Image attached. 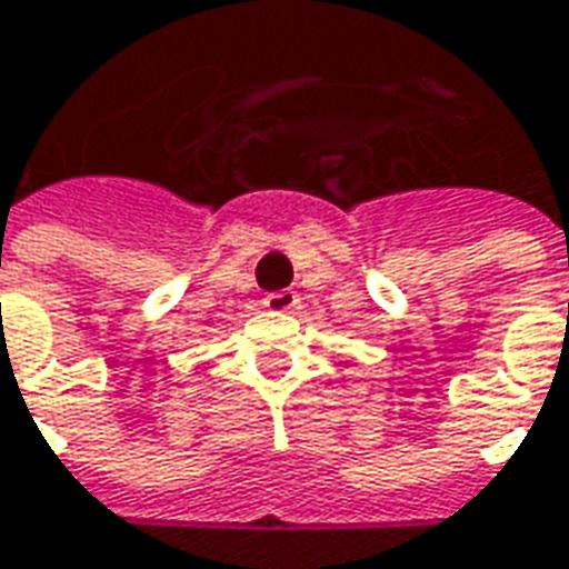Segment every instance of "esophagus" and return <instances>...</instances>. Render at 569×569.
Instances as JSON below:
<instances>
[{"mask_svg": "<svg viewBox=\"0 0 569 569\" xmlns=\"http://www.w3.org/2000/svg\"><path fill=\"white\" fill-rule=\"evenodd\" d=\"M264 308L273 313H286V311H296L298 308V296L292 289H283V292H271V296L264 298Z\"/></svg>", "mask_w": 569, "mask_h": 569, "instance_id": "obj_1", "label": "esophagus"}]
</instances>
